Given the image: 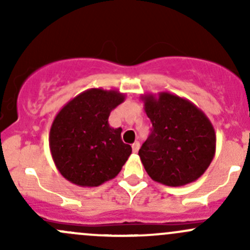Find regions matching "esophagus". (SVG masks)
<instances>
[{"instance_id": "1", "label": "esophagus", "mask_w": 250, "mask_h": 250, "mask_svg": "<svg viewBox=\"0 0 250 250\" xmlns=\"http://www.w3.org/2000/svg\"><path fill=\"white\" fill-rule=\"evenodd\" d=\"M140 147V143L139 141H135V143L132 144V148H133V152H138Z\"/></svg>"}]
</instances>
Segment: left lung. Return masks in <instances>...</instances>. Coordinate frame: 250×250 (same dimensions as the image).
I'll use <instances>...</instances> for the list:
<instances>
[{
	"mask_svg": "<svg viewBox=\"0 0 250 250\" xmlns=\"http://www.w3.org/2000/svg\"><path fill=\"white\" fill-rule=\"evenodd\" d=\"M152 123L139 150L150 178L167 186H183L197 180L213 161L216 137L202 110L185 98L168 92L141 95Z\"/></svg>",
	"mask_w": 250,
	"mask_h": 250,
	"instance_id": "left-lung-1",
	"label": "left lung"
}]
</instances>
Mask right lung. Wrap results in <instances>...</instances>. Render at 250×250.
Listing matches in <instances>:
<instances>
[{
    "label": "right lung",
    "instance_id": "obj_1",
    "mask_svg": "<svg viewBox=\"0 0 250 250\" xmlns=\"http://www.w3.org/2000/svg\"><path fill=\"white\" fill-rule=\"evenodd\" d=\"M125 95L118 90L90 88L55 116L49 148L55 167L70 183L94 188L117 176L132 153L121 139L122 128H112L109 116Z\"/></svg>",
    "mask_w": 250,
    "mask_h": 250
}]
</instances>
